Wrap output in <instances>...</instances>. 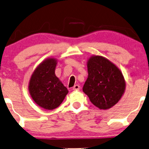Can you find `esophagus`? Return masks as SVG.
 Masks as SVG:
<instances>
[{"mask_svg":"<svg viewBox=\"0 0 149 149\" xmlns=\"http://www.w3.org/2000/svg\"><path fill=\"white\" fill-rule=\"evenodd\" d=\"M79 88H80V86H79V85H77V84L74 85V86L72 87V90H74V91L79 90Z\"/></svg>","mask_w":149,"mask_h":149,"instance_id":"34e87169","label":"esophagus"}]
</instances>
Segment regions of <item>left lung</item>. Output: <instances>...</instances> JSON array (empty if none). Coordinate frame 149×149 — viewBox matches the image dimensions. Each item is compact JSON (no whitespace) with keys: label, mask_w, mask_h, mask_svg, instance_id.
I'll return each mask as SVG.
<instances>
[{"label":"left lung","mask_w":149,"mask_h":149,"mask_svg":"<svg viewBox=\"0 0 149 149\" xmlns=\"http://www.w3.org/2000/svg\"><path fill=\"white\" fill-rule=\"evenodd\" d=\"M88 78L83 91L100 109H108L118 103L125 90V81L115 64L101 56H92L87 61Z\"/></svg>","instance_id":"obj_1"}]
</instances>
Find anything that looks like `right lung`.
<instances>
[{"mask_svg":"<svg viewBox=\"0 0 149 149\" xmlns=\"http://www.w3.org/2000/svg\"><path fill=\"white\" fill-rule=\"evenodd\" d=\"M57 60L48 58L36 68L31 75L29 91L31 97L45 109H56L68 93L67 88L55 74Z\"/></svg>","mask_w":149,"mask_h":149,"instance_id":"obj_1","label":"right lung"}]
</instances>
